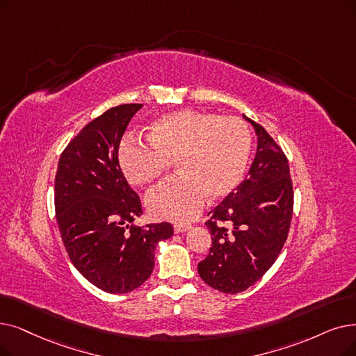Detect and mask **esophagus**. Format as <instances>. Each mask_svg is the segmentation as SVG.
<instances>
[{
    "label": "esophagus",
    "mask_w": 356,
    "mask_h": 356,
    "mask_svg": "<svg viewBox=\"0 0 356 356\" xmlns=\"http://www.w3.org/2000/svg\"><path fill=\"white\" fill-rule=\"evenodd\" d=\"M175 233H184V231H188L192 228L191 224H175Z\"/></svg>",
    "instance_id": "34e87169"
}]
</instances>
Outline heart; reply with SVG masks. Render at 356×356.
<instances>
[{
  "mask_svg": "<svg viewBox=\"0 0 356 356\" xmlns=\"http://www.w3.org/2000/svg\"><path fill=\"white\" fill-rule=\"evenodd\" d=\"M147 143L128 135L118 163L138 188L157 181L173 161L177 175L147 196L148 211L160 220L188 221L207 197L221 200L241 183L252 154V132L237 116L179 111L154 120Z\"/></svg>",
  "mask_w": 356,
  "mask_h": 356,
  "instance_id": "heart-1",
  "label": "heart"
}]
</instances>
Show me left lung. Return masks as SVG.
Segmentation results:
<instances>
[{"label":"left lung","mask_w":356,"mask_h":356,"mask_svg":"<svg viewBox=\"0 0 356 356\" xmlns=\"http://www.w3.org/2000/svg\"><path fill=\"white\" fill-rule=\"evenodd\" d=\"M244 118L257 135L256 157L247 179L208 213L212 244L197 264L200 277L225 293L245 291L269 270L286 241L293 209L286 156L264 127Z\"/></svg>","instance_id":"left-lung-1"}]
</instances>
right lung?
Returning a JSON list of instances; mask_svg holds the SVG:
<instances>
[{"label": "right lung", "mask_w": 356, "mask_h": 356, "mask_svg": "<svg viewBox=\"0 0 356 356\" xmlns=\"http://www.w3.org/2000/svg\"><path fill=\"white\" fill-rule=\"evenodd\" d=\"M141 103L106 111L70 141L55 176V213L65 250L87 281L125 293L154 269L157 243L173 236L168 222L129 225L143 215L141 199L118 163L119 145Z\"/></svg>", "instance_id": "add662e5"}]
</instances>
